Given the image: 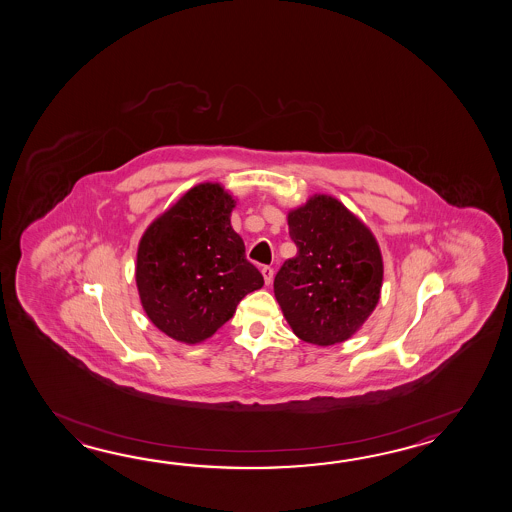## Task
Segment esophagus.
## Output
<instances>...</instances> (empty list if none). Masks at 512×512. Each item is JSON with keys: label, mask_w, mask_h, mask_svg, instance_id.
Listing matches in <instances>:
<instances>
[{"label": "esophagus", "mask_w": 512, "mask_h": 512, "mask_svg": "<svg viewBox=\"0 0 512 512\" xmlns=\"http://www.w3.org/2000/svg\"><path fill=\"white\" fill-rule=\"evenodd\" d=\"M261 274H263V278H265V283H267V285H271L272 278H274V269L269 267V265H265V267L261 269Z\"/></svg>", "instance_id": "1"}]
</instances>
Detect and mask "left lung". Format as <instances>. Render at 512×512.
Segmentation results:
<instances>
[{
  "instance_id": "left-lung-1",
  "label": "left lung",
  "mask_w": 512,
  "mask_h": 512,
  "mask_svg": "<svg viewBox=\"0 0 512 512\" xmlns=\"http://www.w3.org/2000/svg\"><path fill=\"white\" fill-rule=\"evenodd\" d=\"M296 256L283 261L274 296L294 335L316 346L348 340L379 304L382 256L371 230L331 196L287 216Z\"/></svg>"
}]
</instances>
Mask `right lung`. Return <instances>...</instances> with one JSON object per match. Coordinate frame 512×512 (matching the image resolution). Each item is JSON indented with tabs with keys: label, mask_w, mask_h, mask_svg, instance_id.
<instances>
[{
	"label": "right lung",
	"mask_w": 512,
	"mask_h": 512,
	"mask_svg": "<svg viewBox=\"0 0 512 512\" xmlns=\"http://www.w3.org/2000/svg\"><path fill=\"white\" fill-rule=\"evenodd\" d=\"M234 207L223 186L201 183L142 234L135 267L141 304L153 326L177 342L212 337L263 285L230 227Z\"/></svg>",
	"instance_id": "right-lung-1"
}]
</instances>
